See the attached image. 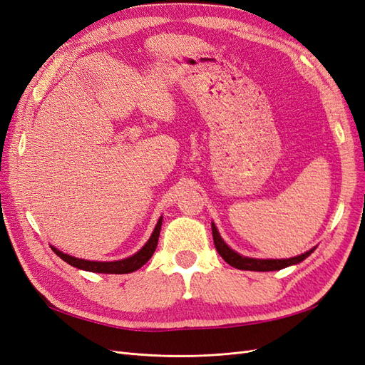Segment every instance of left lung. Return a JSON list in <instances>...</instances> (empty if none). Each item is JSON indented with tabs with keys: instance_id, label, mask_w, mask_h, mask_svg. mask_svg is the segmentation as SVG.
<instances>
[{
	"instance_id": "1",
	"label": "left lung",
	"mask_w": 365,
	"mask_h": 365,
	"mask_svg": "<svg viewBox=\"0 0 365 365\" xmlns=\"http://www.w3.org/2000/svg\"><path fill=\"white\" fill-rule=\"evenodd\" d=\"M212 231H213V242H215V247L219 252V256L222 257L228 264H231V267H235L237 269H245V271H279L286 267H291V264H297V263L303 262L307 256H311V252H314V250H315V248H312V250L306 251L304 254H300V256L291 257V259L244 257L225 244L222 237L219 236V231L213 222H212Z\"/></svg>"
}]
</instances>
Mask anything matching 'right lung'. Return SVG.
<instances>
[{
  "mask_svg": "<svg viewBox=\"0 0 365 365\" xmlns=\"http://www.w3.org/2000/svg\"><path fill=\"white\" fill-rule=\"evenodd\" d=\"M163 224V217L158 219V222L155 225V230H153L152 236L146 242V245L143 247L138 252H135L134 256H130L123 260H115V262H93V260H85V259H77L73 256H68V254H63L58 248L51 247V250L56 252V256H59L63 262H67L68 264L74 268H79L83 271H91V272H102V274H128V272H134L138 268H141L150 257L153 251H155L158 245V237H160V230Z\"/></svg>",
  "mask_w": 365,
  "mask_h": 365,
  "instance_id": "add662e5",
  "label": "right lung"
}]
</instances>
